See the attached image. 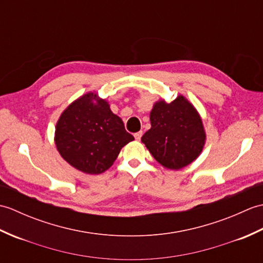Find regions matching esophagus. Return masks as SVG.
<instances>
[{
  "label": "esophagus",
  "mask_w": 263,
  "mask_h": 263,
  "mask_svg": "<svg viewBox=\"0 0 263 263\" xmlns=\"http://www.w3.org/2000/svg\"><path fill=\"white\" fill-rule=\"evenodd\" d=\"M141 137H142V131H139V132H137V133H135V138H136V140H140L141 139Z\"/></svg>",
  "instance_id": "esophagus-1"
}]
</instances>
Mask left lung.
<instances>
[{"mask_svg":"<svg viewBox=\"0 0 263 263\" xmlns=\"http://www.w3.org/2000/svg\"><path fill=\"white\" fill-rule=\"evenodd\" d=\"M152 127L141 141L154 158L168 170H181L201 154L205 142L202 120L189 100L180 95L172 103L160 99L150 111Z\"/></svg>","mask_w":263,"mask_h":263,"instance_id":"1","label":"left lung"}]
</instances>
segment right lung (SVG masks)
<instances>
[{
  "label": "right lung",
  "instance_id": "right-lung-1",
  "mask_svg": "<svg viewBox=\"0 0 263 263\" xmlns=\"http://www.w3.org/2000/svg\"><path fill=\"white\" fill-rule=\"evenodd\" d=\"M135 140L121 117L97 93L88 92L70 104L55 127V144L62 158L86 174H102L121 149Z\"/></svg>",
  "mask_w": 263,
  "mask_h": 263
}]
</instances>
